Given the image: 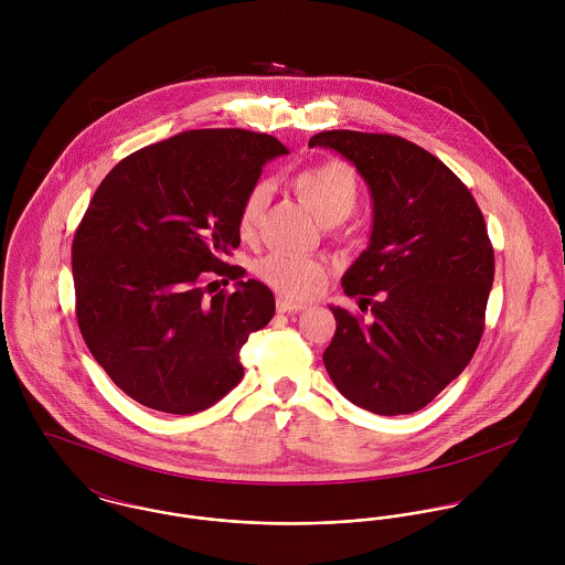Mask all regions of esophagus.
<instances>
[{
    "label": "esophagus",
    "mask_w": 565,
    "mask_h": 565,
    "mask_svg": "<svg viewBox=\"0 0 565 565\" xmlns=\"http://www.w3.org/2000/svg\"><path fill=\"white\" fill-rule=\"evenodd\" d=\"M276 309H278V313H298V311H305L307 307L298 305V302H291V300H285V298H278Z\"/></svg>",
    "instance_id": "obj_1"
}]
</instances>
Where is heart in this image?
I'll return each instance as SVG.
<instances>
[{
  "label": "heart",
  "mask_w": 565,
  "mask_h": 565,
  "mask_svg": "<svg viewBox=\"0 0 565 565\" xmlns=\"http://www.w3.org/2000/svg\"><path fill=\"white\" fill-rule=\"evenodd\" d=\"M298 198L316 213L322 224L343 222L359 204L361 184L356 171L343 161H323L291 178ZM267 206V186L254 184L243 198L237 228L243 239L254 237ZM263 282L287 298H309L322 282L323 267L318 260L271 252L256 263Z\"/></svg>",
  "instance_id": "heart-1"
}]
</instances>
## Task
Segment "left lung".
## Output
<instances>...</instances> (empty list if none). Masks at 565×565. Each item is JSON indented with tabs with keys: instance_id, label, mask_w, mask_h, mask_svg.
Returning a JSON list of instances; mask_svg holds the SVG:
<instances>
[{
	"instance_id": "left-lung-1",
	"label": "left lung",
	"mask_w": 565,
	"mask_h": 565,
	"mask_svg": "<svg viewBox=\"0 0 565 565\" xmlns=\"http://www.w3.org/2000/svg\"><path fill=\"white\" fill-rule=\"evenodd\" d=\"M311 148L352 162L374 202L367 249L341 278L370 318L330 307L323 352L334 387L379 415L415 413L477 352L493 282V249L468 186L430 152L394 135L328 130Z\"/></svg>"
}]
</instances>
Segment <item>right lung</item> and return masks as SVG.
<instances>
[{
    "instance_id": "1",
    "label": "right lung",
    "mask_w": 565,
    "mask_h": 565,
    "mask_svg": "<svg viewBox=\"0 0 565 565\" xmlns=\"http://www.w3.org/2000/svg\"><path fill=\"white\" fill-rule=\"evenodd\" d=\"M282 154L263 132L189 130L126 157L97 186L72 247L76 316L93 359L132 401L191 415L242 383L243 343L276 302L224 254L242 242L245 193Z\"/></svg>"
}]
</instances>
